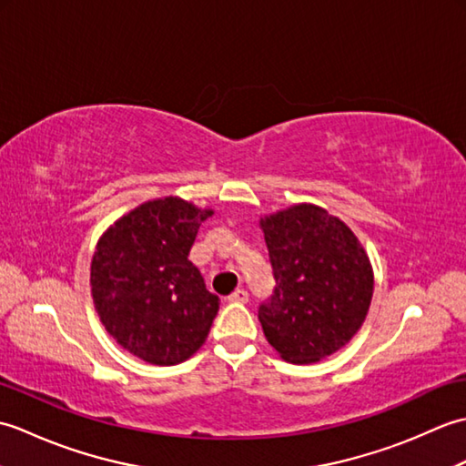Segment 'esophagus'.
<instances>
[{
    "mask_svg": "<svg viewBox=\"0 0 466 466\" xmlns=\"http://www.w3.org/2000/svg\"><path fill=\"white\" fill-rule=\"evenodd\" d=\"M228 300L236 302V304H244V302H248V292H246L244 289H238V290H234L230 296H228Z\"/></svg>",
    "mask_w": 466,
    "mask_h": 466,
    "instance_id": "esophagus-1",
    "label": "esophagus"
}]
</instances>
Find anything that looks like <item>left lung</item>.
<instances>
[{
	"label": "left lung",
	"instance_id": "left-lung-1",
	"mask_svg": "<svg viewBox=\"0 0 466 466\" xmlns=\"http://www.w3.org/2000/svg\"><path fill=\"white\" fill-rule=\"evenodd\" d=\"M274 292L258 309L266 340L284 360L319 362L359 332L374 290L369 256L352 230L320 206L260 218Z\"/></svg>",
	"mask_w": 466,
	"mask_h": 466
}]
</instances>
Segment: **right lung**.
I'll list each match as a JSON object with an SVG mask.
<instances>
[{
    "label": "right lung",
    "instance_id": "add662e5",
    "mask_svg": "<svg viewBox=\"0 0 466 466\" xmlns=\"http://www.w3.org/2000/svg\"><path fill=\"white\" fill-rule=\"evenodd\" d=\"M176 196L144 202L107 228L92 258V299L106 330L137 359L174 366L200 349L220 309L187 260L210 218Z\"/></svg>",
    "mask_w": 466,
    "mask_h": 466
}]
</instances>
